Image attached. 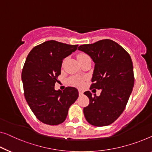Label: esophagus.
Wrapping results in <instances>:
<instances>
[{
  "instance_id": "obj_1",
  "label": "esophagus",
  "mask_w": 152,
  "mask_h": 152,
  "mask_svg": "<svg viewBox=\"0 0 152 152\" xmlns=\"http://www.w3.org/2000/svg\"><path fill=\"white\" fill-rule=\"evenodd\" d=\"M78 92H79V95H80V96H83V93H84V91H83V90L79 89V90H78Z\"/></svg>"
}]
</instances>
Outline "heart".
Masks as SVG:
<instances>
[{
  "label": "heart",
  "instance_id": "1",
  "mask_svg": "<svg viewBox=\"0 0 152 152\" xmlns=\"http://www.w3.org/2000/svg\"><path fill=\"white\" fill-rule=\"evenodd\" d=\"M87 55L85 54H79L78 56V58L85 57V56H87ZM83 78H81V77H78V76H74L72 77V78L69 79V83L73 85L74 86H77V87H82L83 85Z\"/></svg>",
  "mask_w": 152,
  "mask_h": 152
}]
</instances>
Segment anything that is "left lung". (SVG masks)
I'll return each instance as SVG.
<instances>
[{
  "mask_svg": "<svg viewBox=\"0 0 152 152\" xmlns=\"http://www.w3.org/2000/svg\"><path fill=\"white\" fill-rule=\"evenodd\" d=\"M78 50L91 56L95 63L90 89H101L99 96L85 91L89 104L83 109L85 119L95 126H106L121 115L134 83L131 57L119 44L110 39L84 44Z\"/></svg>",
  "mask_w": 152,
  "mask_h": 152,
  "instance_id": "8db88e82",
  "label": "left lung"
}]
</instances>
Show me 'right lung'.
I'll use <instances>...</instances> for the list:
<instances>
[{
    "mask_svg": "<svg viewBox=\"0 0 152 152\" xmlns=\"http://www.w3.org/2000/svg\"><path fill=\"white\" fill-rule=\"evenodd\" d=\"M78 45L54 40L34 47L27 56L22 72L24 97L36 117L42 123L62 124L68 110L78 97L75 87L54 89L61 74L63 60L75 52Z\"/></svg>",
    "mask_w": 152,
    "mask_h": 152,
    "instance_id": "add662e5",
    "label": "right lung"
}]
</instances>
